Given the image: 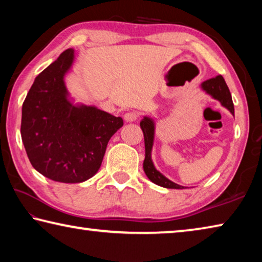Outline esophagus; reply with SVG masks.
<instances>
[{
  "instance_id": "esophagus-1",
  "label": "esophagus",
  "mask_w": 262,
  "mask_h": 262,
  "mask_svg": "<svg viewBox=\"0 0 262 262\" xmlns=\"http://www.w3.org/2000/svg\"><path fill=\"white\" fill-rule=\"evenodd\" d=\"M139 117H140L139 113L135 112V111H132V112H127L123 118H125V120L127 122H133V121H136L137 119H139Z\"/></svg>"
}]
</instances>
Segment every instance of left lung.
<instances>
[{
    "label": "left lung",
    "instance_id": "obj_1",
    "mask_svg": "<svg viewBox=\"0 0 262 262\" xmlns=\"http://www.w3.org/2000/svg\"><path fill=\"white\" fill-rule=\"evenodd\" d=\"M203 90H205L207 94L211 95L215 99L220 100L221 104L227 107L230 112L234 115V108H233V103L231 98V94H230V90L225 83L224 78L219 75V76L212 77L207 79V81L201 84ZM141 129L143 132L144 135V147H145V158L143 162V170L147 174L148 178L152 181L154 184L158 186H162V187L165 188H176V189H183L184 186H180L178 184H174L173 181L168 180L165 178L161 172H158L156 168H155L152 161H151V149H152V142H154V132H155V125L151 119L145 117L142 119L140 122Z\"/></svg>",
    "mask_w": 262,
    "mask_h": 262
}]
</instances>
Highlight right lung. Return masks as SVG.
Listing matches in <instances>:
<instances>
[{
  "instance_id": "obj_1",
  "label": "right lung",
  "mask_w": 262,
  "mask_h": 262,
  "mask_svg": "<svg viewBox=\"0 0 262 262\" xmlns=\"http://www.w3.org/2000/svg\"><path fill=\"white\" fill-rule=\"evenodd\" d=\"M67 50L34 79L21 108L20 134L32 166L54 181L76 184L97 173L111 137L123 121L94 106H74L63 76Z\"/></svg>"
}]
</instances>
